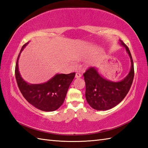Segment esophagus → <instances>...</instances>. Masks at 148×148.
Masks as SVG:
<instances>
[{
    "mask_svg": "<svg viewBox=\"0 0 148 148\" xmlns=\"http://www.w3.org/2000/svg\"><path fill=\"white\" fill-rule=\"evenodd\" d=\"M76 78H80L81 77V74L79 73H76V76H75Z\"/></svg>",
    "mask_w": 148,
    "mask_h": 148,
    "instance_id": "obj_1",
    "label": "esophagus"
}]
</instances>
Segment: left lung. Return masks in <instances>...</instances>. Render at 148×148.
<instances>
[{
    "label": "left lung",
    "instance_id": "obj_1",
    "mask_svg": "<svg viewBox=\"0 0 148 148\" xmlns=\"http://www.w3.org/2000/svg\"><path fill=\"white\" fill-rule=\"evenodd\" d=\"M130 56L131 69L126 77L118 82H113L103 78L95 67L88 69L83 74L86 84L85 97L87 102L92 108L104 111L114 108L120 103L129 92L134 77L132 57L128 46L119 40Z\"/></svg>",
    "mask_w": 148,
    "mask_h": 148
}]
</instances>
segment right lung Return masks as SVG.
<instances>
[{"label": "right lung", "mask_w": 148, "mask_h": 148, "mask_svg": "<svg viewBox=\"0 0 148 148\" xmlns=\"http://www.w3.org/2000/svg\"><path fill=\"white\" fill-rule=\"evenodd\" d=\"M19 53L15 67V77L22 95L30 104L43 111H54L64 103L67 90L75 77V72L68 74H56L51 79L42 84H29L23 79L18 70V59L23 48Z\"/></svg>", "instance_id": "obj_1"}]
</instances>
